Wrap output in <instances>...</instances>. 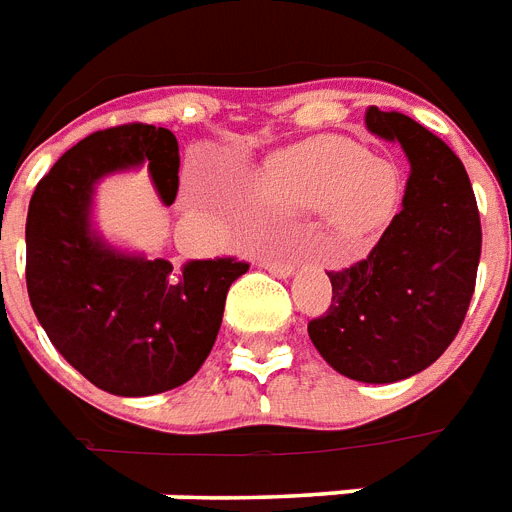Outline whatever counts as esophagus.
<instances>
[{
    "label": "esophagus",
    "mask_w": 512,
    "mask_h": 512,
    "mask_svg": "<svg viewBox=\"0 0 512 512\" xmlns=\"http://www.w3.org/2000/svg\"><path fill=\"white\" fill-rule=\"evenodd\" d=\"M260 265L265 271H271L273 276H279V279H287L295 271V263L287 260V257H260Z\"/></svg>",
    "instance_id": "obj_1"
}]
</instances>
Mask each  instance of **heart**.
Returning <instances> with one entry per match:
<instances>
[{"mask_svg": "<svg viewBox=\"0 0 512 512\" xmlns=\"http://www.w3.org/2000/svg\"><path fill=\"white\" fill-rule=\"evenodd\" d=\"M252 191L279 212L329 207V220L345 239H364L388 223L398 199L393 167L345 138H319L271 156Z\"/></svg>", "mask_w": 512, "mask_h": 512, "instance_id": "heart-1", "label": "heart"}]
</instances>
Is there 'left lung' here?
<instances>
[{
  "label": "left lung",
  "mask_w": 512,
  "mask_h": 512,
  "mask_svg": "<svg viewBox=\"0 0 512 512\" xmlns=\"http://www.w3.org/2000/svg\"><path fill=\"white\" fill-rule=\"evenodd\" d=\"M364 122L404 148V201L366 260L329 271L332 305L308 335L335 372L382 385L428 369L460 332L476 289L481 217L468 172L438 135L377 106Z\"/></svg>",
  "instance_id": "left-lung-1"
}]
</instances>
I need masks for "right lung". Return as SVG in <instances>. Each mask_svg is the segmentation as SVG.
<instances>
[{"label":"right lung","instance_id":"right-lung-1","mask_svg":"<svg viewBox=\"0 0 512 512\" xmlns=\"http://www.w3.org/2000/svg\"><path fill=\"white\" fill-rule=\"evenodd\" d=\"M148 164L170 207L177 138L154 124H122L79 140L39 180L26 220V287L58 353L95 388L154 396L199 372L223 324L225 295L249 263L236 257L148 260L111 247L92 228V193L108 172Z\"/></svg>","mask_w":512,"mask_h":512}]
</instances>
